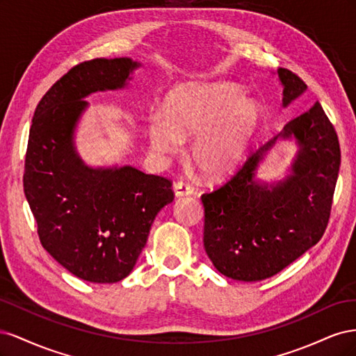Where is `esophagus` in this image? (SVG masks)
Masks as SVG:
<instances>
[{
    "mask_svg": "<svg viewBox=\"0 0 356 356\" xmlns=\"http://www.w3.org/2000/svg\"><path fill=\"white\" fill-rule=\"evenodd\" d=\"M174 191H175V196L181 197V196L191 195V193L195 191V188H193L186 181H177L174 184Z\"/></svg>",
    "mask_w": 356,
    "mask_h": 356,
    "instance_id": "obj_1",
    "label": "esophagus"
}]
</instances>
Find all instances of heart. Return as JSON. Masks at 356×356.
I'll return each mask as SVG.
<instances>
[{"instance_id":"1","label":"heart","mask_w":356,"mask_h":356,"mask_svg":"<svg viewBox=\"0 0 356 356\" xmlns=\"http://www.w3.org/2000/svg\"><path fill=\"white\" fill-rule=\"evenodd\" d=\"M263 106L230 83H190L172 90L148 124L157 153H175L195 136L190 157L208 177L232 175L243 163L263 122Z\"/></svg>"}]
</instances>
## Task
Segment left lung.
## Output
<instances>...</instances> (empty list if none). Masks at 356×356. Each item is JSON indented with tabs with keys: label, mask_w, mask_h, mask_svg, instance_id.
<instances>
[{
	"label": "left lung",
	"mask_w": 356,
	"mask_h": 356,
	"mask_svg": "<svg viewBox=\"0 0 356 356\" xmlns=\"http://www.w3.org/2000/svg\"><path fill=\"white\" fill-rule=\"evenodd\" d=\"M277 74L286 106L307 86L286 68ZM279 136H294L300 145L293 175L276 186L260 185L253 179L256 166ZM340 157L336 129L315 102L251 153L227 182L202 195L203 245L215 268L236 281H263L316 245L328 225Z\"/></svg>",
	"instance_id": "8db88e82"
}]
</instances>
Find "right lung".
<instances>
[{"label": "right lung", "mask_w": 356, "mask_h": 356, "mask_svg": "<svg viewBox=\"0 0 356 356\" xmlns=\"http://www.w3.org/2000/svg\"><path fill=\"white\" fill-rule=\"evenodd\" d=\"M138 63L129 58L84 60L38 102L29 129L24 190L42 248L84 281L124 279L147 243L159 211L174 200L172 181L132 166L92 169L72 145L83 98L120 89Z\"/></svg>", "instance_id": "right-lung-1"}]
</instances>
